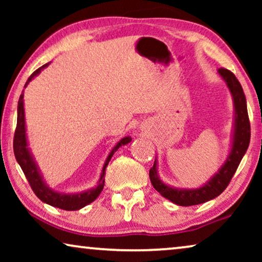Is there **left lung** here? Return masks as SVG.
Returning <instances> with one entry per match:
<instances>
[{"label":"left lung","mask_w":262,"mask_h":262,"mask_svg":"<svg viewBox=\"0 0 262 262\" xmlns=\"http://www.w3.org/2000/svg\"><path fill=\"white\" fill-rule=\"evenodd\" d=\"M218 73L223 77V80L227 82V85L230 89L236 110L235 134L234 141H232V148L230 155L228 156V160L225 161L223 167L221 168L220 171L205 186L196 189H179L164 185L160 180L159 177H157L156 160L154 162L152 168L149 171L150 181H151L154 188L161 195L169 199L170 202L177 204V205H198V204L209 202V200L220 195L228 187L229 182L231 181L232 177H234L242 157L245 156L247 149H248L250 142V123L248 111H247L246 96L245 93H243L242 85L230 70L221 68V69H218Z\"/></svg>","instance_id":"1"}]
</instances>
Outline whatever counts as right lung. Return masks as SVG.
<instances>
[{
    "mask_svg": "<svg viewBox=\"0 0 262 262\" xmlns=\"http://www.w3.org/2000/svg\"><path fill=\"white\" fill-rule=\"evenodd\" d=\"M49 66V63L44 64V66L39 68L34 71L33 74L28 77V80L25 84V87L30 83V81L34 76L40 73V71ZM24 91L23 94L20 95L19 102H17V121H16V128L15 134H14V141H13V148H14V155L17 163L20 164L21 169H23L25 177H26L28 184H30L31 188L33 189L35 195L38 196L41 202H44L49 205L58 207V209L67 210V211H76L80 210L82 207H84L88 204L94 202L98 198L100 193H101L103 185H105V170L107 164H108L111 157L113 156L114 151H117L118 148L121 145L127 144L128 142H131V137H125L114 146L112 151L107 157L105 166H103L101 177H100L99 185L95 188L91 189V191L78 193V194H63V193H58L52 191L51 188H49L48 186L44 184L42 179L39 174V170L37 166H35L33 159H32L30 150L27 148V139H26V128H25V112H24Z\"/></svg>",
    "mask_w": 262,
    "mask_h": 262,
    "instance_id": "obj_1",
    "label": "right lung"
}]
</instances>
